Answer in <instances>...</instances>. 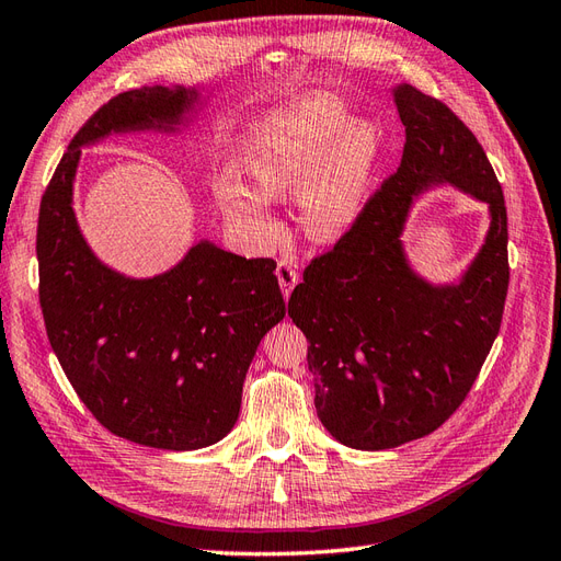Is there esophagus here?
<instances>
[{
    "mask_svg": "<svg viewBox=\"0 0 561 561\" xmlns=\"http://www.w3.org/2000/svg\"><path fill=\"white\" fill-rule=\"evenodd\" d=\"M277 279H279L284 298H289L294 286L298 284V270L294 267L291 261H286V257H282V261L277 263Z\"/></svg>",
    "mask_w": 561,
    "mask_h": 561,
    "instance_id": "esophagus-1",
    "label": "esophagus"
}]
</instances>
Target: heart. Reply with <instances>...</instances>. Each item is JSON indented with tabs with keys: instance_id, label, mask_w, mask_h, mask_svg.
Returning a JSON list of instances; mask_svg holds the SVG:
<instances>
[{
	"instance_id": "obj_1",
	"label": "heart",
	"mask_w": 561,
	"mask_h": 561,
	"mask_svg": "<svg viewBox=\"0 0 561 561\" xmlns=\"http://www.w3.org/2000/svg\"><path fill=\"white\" fill-rule=\"evenodd\" d=\"M375 135L336 104L318 99L263 127L243 153V168L267 194L300 192L304 222L314 239H336L357 218L369 182ZM220 206L257 234L272 232L270 198L237 180L215 186Z\"/></svg>"
}]
</instances>
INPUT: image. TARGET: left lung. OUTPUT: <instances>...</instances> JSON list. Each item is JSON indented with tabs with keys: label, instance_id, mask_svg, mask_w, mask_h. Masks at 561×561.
Wrapping results in <instances>:
<instances>
[{
	"label": "left lung",
	"instance_id": "8db88e82",
	"mask_svg": "<svg viewBox=\"0 0 561 561\" xmlns=\"http://www.w3.org/2000/svg\"><path fill=\"white\" fill-rule=\"evenodd\" d=\"M405 125L398 172L314 255L289 314L308 339L314 408L348 448L386 450L436 431L465 403L500 332L510 286L507 206L479 139L440 99L396 90ZM450 181L492 206V232L462 285L431 287L397 237L424 185Z\"/></svg>",
	"mask_w": 561,
	"mask_h": 561
}]
</instances>
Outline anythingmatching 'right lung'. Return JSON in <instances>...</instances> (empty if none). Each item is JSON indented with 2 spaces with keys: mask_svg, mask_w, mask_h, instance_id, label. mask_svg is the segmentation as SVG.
I'll return each mask as SVG.
<instances>
[{
  "mask_svg": "<svg viewBox=\"0 0 561 561\" xmlns=\"http://www.w3.org/2000/svg\"><path fill=\"white\" fill-rule=\"evenodd\" d=\"M194 99L158 84L113 96L70 139L37 218L39 306L70 386L111 434L163 450L206 448L237 424L257 343L286 314L277 263L201 241L165 275L127 279L92 255L70 196L80 147L178 125Z\"/></svg>",
  "mask_w": 561,
  "mask_h": 561,
  "instance_id": "right-lung-1",
  "label": "right lung"
}]
</instances>
